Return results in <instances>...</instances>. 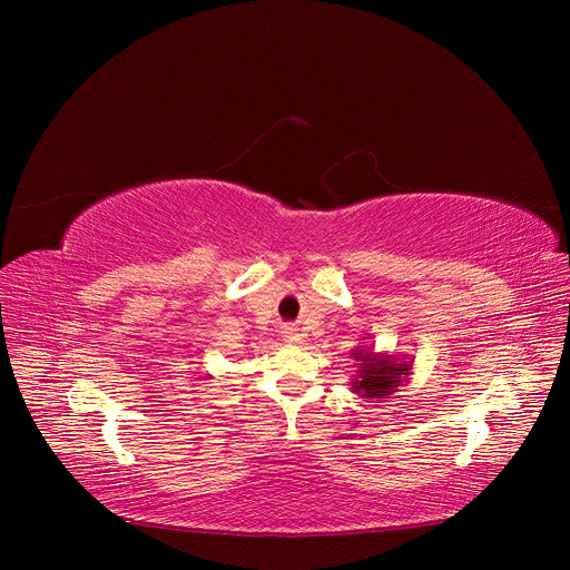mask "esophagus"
<instances>
[{
  "label": "esophagus",
  "instance_id": "34e87169",
  "mask_svg": "<svg viewBox=\"0 0 570 570\" xmlns=\"http://www.w3.org/2000/svg\"><path fill=\"white\" fill-rule=\"evenodd\" d=\"M284 343L288 345H299V334L295 330H286L284 332Z\"/></svg>",
  "mask_w": 570,
  "mask_h": 570
}]
</instances>
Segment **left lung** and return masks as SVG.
<instances>
[{
  "instance_id": "8db88e82",
  "label": "left lung",
  "mask_w": 570,
  "mask_h": 570,
  "mask_svg": "<svg viewBox=\"0 0 570 570\" xmlns=\"http://www.w3.org/2000/svg\"><path fill=\"white\" fill-rule=\"evenodd\" d=\"M350 354L358 367L356 376L350 381L352 392L361 394L363 399H385L413 374V358L374 352L367 345L354 347Z\"/></svg>"
}]
</instances>
